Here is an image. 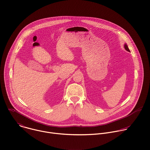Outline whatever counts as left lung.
I'll return each instance as SVG.
<instances>
[{
  "label": "left lung",
  "instance_id": "obj_1",
  "mask_svg": "<svg viewBox=\"0 0 150 150\" xmlns=\"http://www.w3.org/2000/svg\"><path fill=\"white\" fill-rule=\"evenodd\" d=\"M125 48L127 51H129V52H130V50H129V48H128V46H127V45L126 44H125Z\"/></svg>",
  "mask_w": 150,
  "mask_h": 150
}]
</instances>
